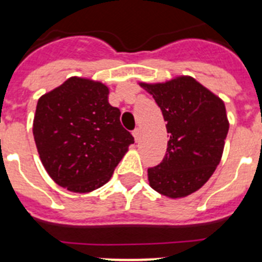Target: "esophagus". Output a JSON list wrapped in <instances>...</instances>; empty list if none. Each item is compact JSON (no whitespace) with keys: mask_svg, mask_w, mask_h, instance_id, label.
<instances>
[{"mask_svg":"<svg viewBox=\"0 0 262 262\" xmlns=\"http://www.w3.org/2000/svg\"><path fill=\"white\" fill-rule=\"evenodd\" d=\"M133 135H134V138H135V142L138 143L139 140H140V129L139 128H135L133 131Z\"/></svg>","mask_w":262,"mask_h":262,"instance_id":"1","label":"esophagus"}]
</instances>
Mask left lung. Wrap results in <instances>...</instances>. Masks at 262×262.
I'll use <instances>...</instances> for the list:
<instances>
[{
  "label": "left lung",
  "mask_w": 262,
  "mask_h": 262,
  "mask_svg": "<svg viewBox=\"0 0 262 262\" xmlns=\"http://www.w3.org/2000/svg\"><path fill=\"white\" fill-rule=\"evenodd\" d=\"M154 96L170 134L163 161L148 168L152 189L169 198L194 193L209 181L228 134L226 106L191 77L140 84Z\"/></svg>",
  "instance_id": "8db88e82"
}]
</instances>
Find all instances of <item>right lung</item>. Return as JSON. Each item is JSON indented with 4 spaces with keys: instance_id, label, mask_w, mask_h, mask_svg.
<instances>
[{
    "instance_id": "add662e5",
    "label": "right lung",
    "mask_w": 262,
    "mask_h": 262,
    "mask_svg": "<svg viewBox=\"0 0 262 262\" xmlns=\"http://www.w3.org/2000/svg\"><path fill=\"white\" fill-rule=\"evenodd\" d=\"M107 96L106 85L71 77L39 98L32 127L38 154L67 190L88 193L105 185L134 143Z\"/></svg>"
}]
</instances>
